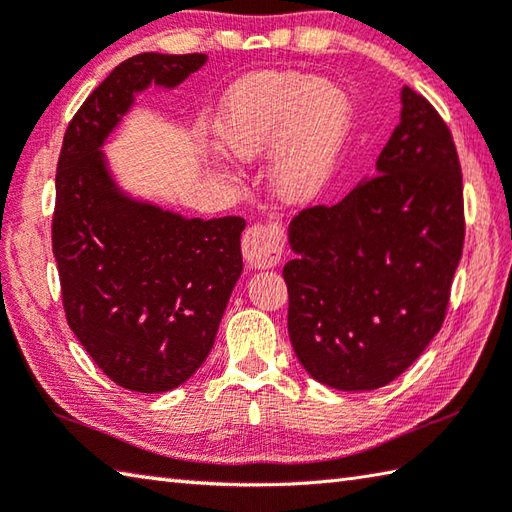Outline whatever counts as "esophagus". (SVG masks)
Wrapping results in <instances>:
<instances>
[{
    "label": "esophagus",
    "instance_id": "obj_1",
    "mask_svg": "<svg viewBox=\"0 0 512 512\" xmlns=\"http://www.w3.org/2000/svg\"><path fill=\"white\" fill-rule=\"evenodd\" d=\"M242 255L246 266L250 268L275 266L279 259H282V248H279L275 230H270L262 224L250 226L242 239Z\"/></svg>",
    "mask_w": 512,
    "mask_h": 512
}]
</instances>
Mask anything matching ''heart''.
Returning <instances> with one entry per match:
<instances>
[{
    "instance_id": "1",
    "label": "heart",
    "mask_w": 512,
    "mask_h": 512,
    "mask_svg": "<svg viewBox=\"0 0 512 512\" xmlns=\"http://www.w3.org/2000/svg\"><path fill=\"white\" fill-rule=\"evenodd\" d=\"M353 126V102L330 79L257 73L224 97L215 137L239 162L268 155V184L284 206L304 208L326 193ZM215 170L235 179L222 164Z\"/></svg>"
}]
</instances>
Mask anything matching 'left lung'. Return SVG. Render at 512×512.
Instances as JSON below:
<instances>
[{
    "label": "left lung",
    "mask_w": 512,
    "mask_h": 512,
    "mask_svg": "<svg viewBox=\"0 0 512 512\" xmlns=\"http://www.w3.org/2000/svg\"><path fill=\"white\" fill-rule=\"evenodd\" d=\"M288 244V335L306 373L355 393L402 375L444 324L464 248L462 168L437 110L404 86L375 177L302 210Z\"/></svg>",
    "instance_id": "1"
}]
</instances>
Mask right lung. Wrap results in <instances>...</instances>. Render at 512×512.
Wrapping results in <instances>:
<instances>
[{
	"mask_svg": "<svg viewBox=\"0 0 512 512\" xmlns=\"http://www.w3.org/2000/svg\"><path fill=\"white\" fill-rule=\"evenodd\" d=\"M206 55L142 53L93 93L64 135L53 255L68 326L117 386L166 393L204 364L242 275V217H184L117 184L104 144L150 86L173 90Z\"/></svg>",
	"mask_w": 512,
	"mask_h": 512,
	"instance_id": "obj_1",
	"label": "right lung"
}]
</instances>
